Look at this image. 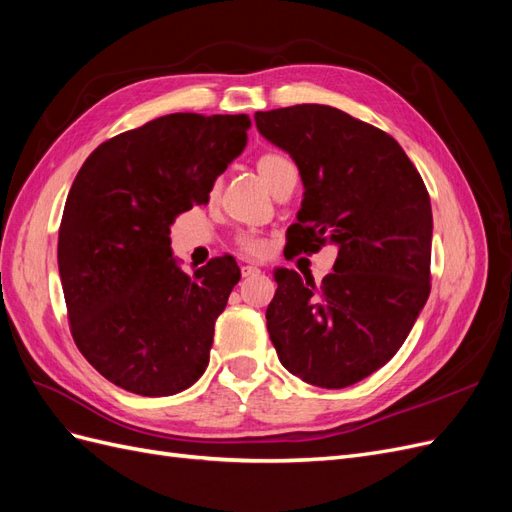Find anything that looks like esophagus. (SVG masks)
I'll list each match as a JSON object with an SVG mask.
<instances>
[{"instance_id": "obj_1", "label": "esophagus", "mask_w": 512, "mask_h": 512, "mask_svg": "<svg viewBox=\"0 0 512 512\" xmlns=\"http://www.w3.org/2000/svg\"><path fill=\"white\" fill-rule=\"evenodd\" d=\"M241 275L243 277H254V275H260V269L252 267V265H245V267H241Z\"/></svg>"}]
</instances>
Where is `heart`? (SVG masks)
<instances>
[{
    "label": "heart",
    "mask_w": 512,
    "mask_h": 512,
    "mask_svg": "<svg viewBox=\"0 0 512 512\" xmlns=\"http://www.w3.org/2000/svg\"><path fill=\"white\" fill-rule=\"evenodd\" d=\"M256 170H258L260 179L265 181V185L273 194L282 188V183H286L290 179H297V166H294V162L282 151L262 153V156L256 160ZM237 243L247 254H260L262 247H265L262 245V241L254 235H241L237 239Z\"/></svg>",
    "instance_id": "b5f03b06"
}]
</instances>
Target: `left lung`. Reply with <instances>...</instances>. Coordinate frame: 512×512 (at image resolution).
<instances>
[{"label":"left lung","mask_w":512,"mask_h":512,"mask_svg":"<svg viewBox=\"0 0 512 512\" xmlns=\"http://www.w3.org/2000/svg\"><path fill=\"white\" fill-rule=\"evenodd\" d=\"M290 153L303 181L292 254L339 247L333 273L275 269L267 329L282 365L303 382L344 389L389 363L429 297L431 203L393 136L324 104L254 115Z\"/></svg>","instance_id":"obj_1"}]
</instances>
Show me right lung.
I'll return each instance as SVG.
<instances>
[{"label": "right lung", "mask_w": 512, "mask_h": 512, "mask_svg": "<svg viewBox=\"0 0 512 512\" xmlns=\"http://www.w3.org/2000/svg\"><path fill=\"white\" fill-rule=\"evenodd\" d=\"M247 115L173 113L102 143L76 175L57 262L74 344L100 374L145 397L205 374L215 320L239 282L235 258L183 271L170 224L247 145Z\"/></svg>", "instance_id": "right-lung-1"}]
</instances>
